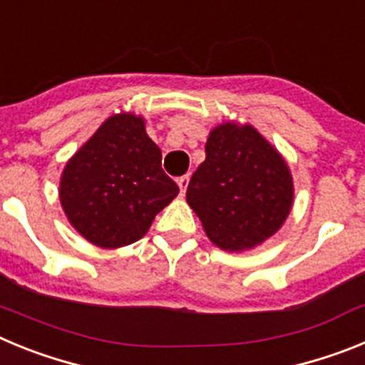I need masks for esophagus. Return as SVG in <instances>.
<instances>
[{
	"label": "esophagus",
	"instance_id": "1",
	"mask_svg": "<svg viewBox=\"0 0 365 365\" xmlns=\"http://www.w3.org/2000/svg\"><path fill=\"white\" fill-rule=\"evenodd\" d=\"M188 182H190V175H182L177 179V185H179V190H180V195H185L186 193V188H188Z\"/></svg>",
	"mask_w": 365,
	"mask_h": 365
}]
</instances>
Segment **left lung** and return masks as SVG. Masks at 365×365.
Instances as JSON below:
<instances>
[{
    "mask_svg": "<svg viewBox=\"0 0 365 365\" xmlns=\"http://www.w3.org/2000/svg\"><path fill=\"white\" fill-rule=\"evenodd\" d=\"M205 151L186 201L206 235L230 252L263 243L291 212L294 190L287 163L248 124L217 125Z\"/></svg>",
    "mask_w": 365,
    "mask_h": 365,
    "instance_id": "8db88e82",
    "label": "left lung"
}]
</instances>
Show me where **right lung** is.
<instances>
[{"label":"right lung","instance_id":"add662e5","mask_svg":"<svg viewBox=\"0 0 365 365\" xmlns=\"http://www.w3.org/2000/svg\"><path fill=\"white\" fill-rule=\"evenodd\" d=\"M160 163L143 118L125 113L108 118L62 173L60 201L71 225L102 248L140 240L179 193Z\"/></svg>","mask_w":365,"mask_h":365}]
</instances>
